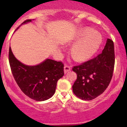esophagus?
Instances as JSON below:
<instances>
[{"mask_svg": "<svg viewBox=\"0 0 127 127\" xmlns=\"http://www.w3.org/2000/svg\"><path fill=\"white\" fill-rule=\"evenodd\" d=\"M70 69H71V67L70 66L67 65H65V66H64V72H65V73H66L67 72L70 71Z\"/></svg>", "mask_w": 127, "mask_h": 127, "instance_id": "obj_1", "label": "esophagus"}]
</instances>
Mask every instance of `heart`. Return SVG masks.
<instances>
[{
    "instance_id": "1",
    "label": "heart",
    "mask_w": 127,
    "mask_h": 127,
    "mask_svg": "<svg viewBox=\"0 0 127 127\" xmlns=\"http://www.w3.org/2000/svg\"><path fill=\"white\" fill-rule=\"evenodd\" d=\"M72 50V56L77 61L88 60L98 51L102 42L101 34L92 28L86 27L80 30L76 35Z\"/></svg>"
}]
</instances>
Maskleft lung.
Here are the masks:
<instances>
[{"label":"left lung","mask_w":127,"mask_h":127,"mask_svg":"<svg viewBox=\"0 0 127 127\" xmlns=\"http://www.w3.org/2000/svg\"><path fill=\"white\" fill-rule=\"evenodd\" d=\"M115 56L114 43L107 39L102 53L80 65L73 66L77 79L72 86L74 95L91 100L102 94L109 86L113 73Z\"/></svg>","instance_id":"1"}]
</instances>
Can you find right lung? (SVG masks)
I'll use <instances>...</instances> for the list:
<instances>
[{
	"label": "right lung",
	"instance_id": "right-lung-1",
	"mask_svg": "<svg viewBox=\"0 0 127 127\" xmlns=\"http://www.w3.org/2000/svg\"><path fill=\"white\" fill-rule=\"evenodd\" d=\"M32 20H27L22 24ZM8 60L12 74L19 87L24 94L37 101L51 98L55 92L57 81L64 75L62 62L47 59L36 66L24 65L15 58L10 47Z\"/></svg>",
	"mask_w": 127,
	"mask_h": 127
}]
</instances>
